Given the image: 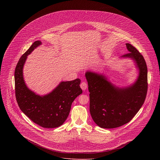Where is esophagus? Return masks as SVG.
I'll use <instances>...</instances> for the list:
<instances>
[{
    "instance_id": "obj_1",
    "label": "esophagus",
    "mask_w": 160,
    "mask_h": 160,
    "mask_svg": "<svg viewBox=\"0 0 160 160\" xmlns=\"http://www.w3.org/2000/svg\"><path fill=\"white\" fill-rule=\"evenodd\" d=\"M80 87L83 91H85L88 88V84L86 83V82H83L80 84Z\"/></svg>"
}]
</instances>
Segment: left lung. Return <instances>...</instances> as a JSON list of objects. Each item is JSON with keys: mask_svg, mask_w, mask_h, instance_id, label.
Wrapping results in <instances>:
<instances>
[{"mask_svg": "<svg viewBox=\"0 0 160 160\" xmlns=\"http://www.w3.org/2000/svg\"><path fill=\"white\" fill-rule=\"evenodd\" d=\"M129 53L121 56L130 58L139 71L135 83L118 88L106 77L92 71L85 76L88 83L90 113L95 123L102 128H114L129 122L143 106L148 91V68L143 56L129 43Z\"/></svg>", "mask_w": 160, "mask_h": 160, "instance_id": "left-lung-1", "label": "left lung"}]
</instances>
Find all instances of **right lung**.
I'll return each mask as SVG.
<instances>
[{"label":"right lung","mask_w":160,"mask_h":160,"mask_svg":"<svg viewBox=\"0 0 160 160\" xmlns=\"http://www.w3.org/2000/svg\"><path fill=\"white\" fill-rule=\"evenodd\" d=\"M41 44L35 41L23 54L15 67V97L20 110L31 120L46 128L62 125L68 116L74 100L82 93L80 79L62 82L48 94L40 96L30 90L23 78V69L27 56Z\"/></svg>","instance_id":"right-lung-1"}]
</instances>
